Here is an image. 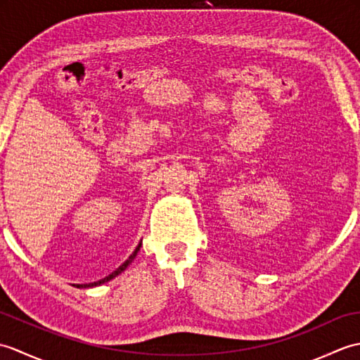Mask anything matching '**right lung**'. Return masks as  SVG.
<instances>
[{"label": "right lung", "mask_w": 360, "mask_h": 360, "mask_svg": "<svg viewBox=\"0 0 360 360\" xmlns=\"http://www.w3.org/2000/svg\"><path fill=\"white\" fill-rule=\"evenodd\" d=\"M139 249H141V243H139V244H137V248L134 249V252H133V254L128 257V259H127V262H125L124 264H122V266H119L116 271H114V272H111V274L108 275V277H105V278H102V280H98V281H94V283H88V285H83V286H85V288H93V286H98V285H102V283H106V281H110V280H112L114 277H117V275H119V274H122V272H124V271L127 269V267L129 266V263H131V262H133V259L136 258V255H137V252H139ZM83 286H82V288H83ZM79 288H80V286H79Z\"/></svg>", "instance_id": "1"}]
</instances>
